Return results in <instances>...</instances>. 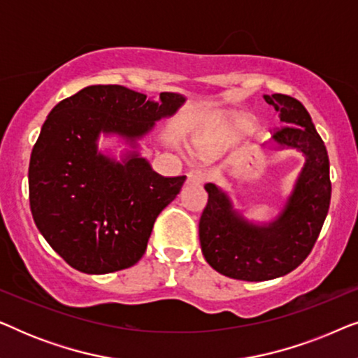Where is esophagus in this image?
<instances>
[{"instance_id": "1", "label": "esophagus", "mask_w": 358, "mask_h": 358, "mask_svg": "<svg viewBox=\"0 0 358 358\" xmlns=\"http://www.w3.org/2000/svg\"><path fill=\"white\" fill-rule=\"evenodd\" d=\"M205 173H202V171H190V173L187 174V182L189 184H194V185H200L205 182Z\"/></svg>"}]
</instances>
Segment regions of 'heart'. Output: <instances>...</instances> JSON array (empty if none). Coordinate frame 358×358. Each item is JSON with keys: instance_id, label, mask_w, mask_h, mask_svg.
I'll return each mask as SVG.
<instances>
[{"instance_id": "heart-1", "label": "heart", "mask_w": 358, "mask_h": 358, "mask_svg": "<svg viewBox=\"0 0 358 358\" xmlns=\"http://www.w3.org/2000/svg\"><path fill=\"white\" fill-rule=\"evenodd\" d=\"M234 124H236L238 129L249 131L256 127V120L251 119V117H236ZM197 148H199V155L202 156V158H212L215 153V146L212 143H208V141H199Z\"/></svg>"}]
</instances>
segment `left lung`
Instances as JSON below:
<instances>
[{"mask_svg": "<svg viewBox=\"0 0 358 358\" xmlns=\"http://www.w3.org/2000/svg\"><path fill=\"white\" fill-rule=\"evenodd\" d=\"M264 99L283 124L264 148H292L305 156L292 194L272 222L254 223L233 207L224 190L208 182V202L199 223L205 261L222 275L246 282L272 280L300 266L320 236L331 203L327 150L305 106L285 94Z\"/></svg>", "mask_w": 358, "mask_h": 358, "instance_id": "left-lung-1", "label": "left lung"}]
</instances>
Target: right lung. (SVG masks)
Here are the masks:
<instances>
[{
    "label": "right lung",
    "mask_w": 358,
    "mask_h": 358,
    "mask_svg": "<svg viewBox=\"0 0 358 358\" xmlns=\"http://www.w3.org/2000/svg\"><path fill=\"white\" fill-rule=\"evenodd\" d=\"M185 102L178 92L146 99L119 85L87 86L53 107L32 148L29 202L36 227L58 256L85 273L135 266L155 220L185 176L163 178L138 140ZM101 134L131 146L119 162L96 148Z\"/></svg>",
    "instance_id": "right-lung-1"
}]
</instances>
